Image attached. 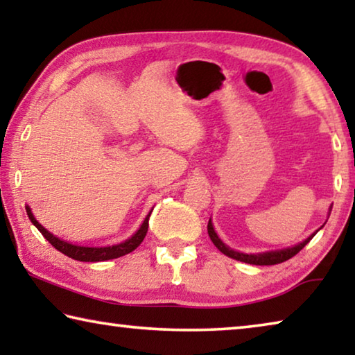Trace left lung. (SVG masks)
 <instances>
[{"label": "left lung", "mask_w": 355, "mask_h": 355, "mask_svg": "<svg viewBox=\"0 0 355 355\" xmlns=\"http://www.w3.org/2000/svg\"><path fill=\"white\" fill-rule=\"evenodd\" d=\"M320 230V228H318ZM318 230L315 233H311V235L304 239L302 243H299L296 245H291V248H286V249H280V250H269V252H261V254H243V252H238V250H233L225 245L224 243L220 241V238L218 236V233L214 232V227L211 224V219L208 220V235L211 238L213 244L218 248L222 254L230 257V258H235L238 261H244V263H249V264H257V266H269V264H279V263H284L286 260H290L291 257H294L297 254V252L302 250L305 245L310 243V239L313 238Z\"/></svg>", "instance_id": "obj_1"}]
</instances>
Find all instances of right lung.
<instances>
[{"label": "right lung", "mask_w": 355, "mask_h": 355, "mask_svg": "<svg viewBox=\"0 0 355 355\" xmlns=\"http://www.w3.org/2000/svg\"><path fill=\"white\" fill-rule=\"evenodd\" d=\"M26 213H28L29 220L37 227V230L44 235V238L53 245V248L78 261H105V260H112V258L123 257L130 254V252H133L137 245L144 241V238H146L147 230H148V218L150 214H152V211L147 214V218L144 219L139 230H137L133 236L128 238L127 241L114 244V245H106V248H86V245H76V244H70L67 241H62L61 238H58L53 235V233L48 232L45 227H42L39 222L35 220L34 214L31 213V208L29 207H26Z\"/></svg>", "instance_id": "1"}]
</instances>
